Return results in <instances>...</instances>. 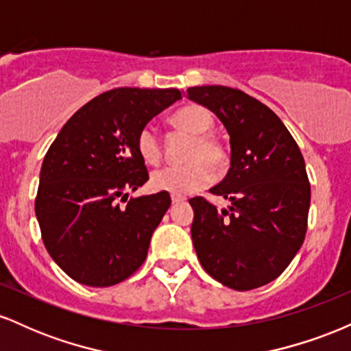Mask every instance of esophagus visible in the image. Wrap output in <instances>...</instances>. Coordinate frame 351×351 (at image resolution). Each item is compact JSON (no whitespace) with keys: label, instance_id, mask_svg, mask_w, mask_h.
<instances>
[{"label":"esophagus","instance_id":"obj_1","mask_svg":"<svg viewBox=\"0 0 351 351\" xmlns=\"http://www.w3.org/2000/svg\"><path fill=\"white\" fill-rule=\"evenodd\" d=\"M180 201H183V198H180V196H171V203H173V204L180 203Z\"/></svg>","mask_w":351,"mask_h":351}]
</instances>
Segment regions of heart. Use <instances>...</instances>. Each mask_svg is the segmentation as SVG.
Segmentation results:
<instances>
[{
  "instance_id": "b5f03b06",
  "label": "heart",
  "mask_w": 351,
  "mask_h": 351,
  "mask_svg": "<svg viewBox=\"0 0 351 351\" xmlns=\"http://www.w3.org/2000/svg\"><path fill=\"white\" fill-rule=\"evenodd\" d=\"M171 123L181 132L193 135L186 165H171L153 171L152 186L156 191H167L173 196H188L208 186L215 178V168L226 162V152L216 138L209 136L215 120L206 108L199 106H186L175 112ZM136 152L147 165L162 162L163 148L156 130L150 125L143 127L136 135Z\"/></svg>"
}]
</instances>
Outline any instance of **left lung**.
<instances>
[{
    "label": "left lung",
    "instance_id": "8db88e82",
    "mask_svg": "<svg viewBox=\"0 0 351 351\" xmlns=\"http://www.w3.org/2000/svg\"><path fill=\"white\" fill-rule=\"evenodd\" d=\"M186 97L223 122L231 168L209 191L229 209L196 196L191 237L203 269L234 291L269 284L285 271L307 232L310 183L299 145L267 106L224 86L189 87Z\"/></svg>",
    "mask_w": 351,
    "mask_h": 351
}]
</instances>
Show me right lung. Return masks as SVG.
I'll return each instance as SVG.
<instances>
[{
    "mask_svg": "<svg viewBox=\"0 0 351 351\" xmlns=\"http://www.w3.org/2000/svg\"><path fill=\"white\" fill-rule=\"evenodd\" d=\"M180 99L178 88L104 92L67 120L44 156L36 217L47 252L79 284L110 287L143 264L171 198L128 199L148 181L136 135Z\"/></svg>",
    "mask_w": 351,
    "mask_h": 351,
    "instance_id": "right-lung-1",
    "label": "right lung"
}]
</instances>
